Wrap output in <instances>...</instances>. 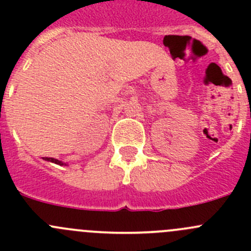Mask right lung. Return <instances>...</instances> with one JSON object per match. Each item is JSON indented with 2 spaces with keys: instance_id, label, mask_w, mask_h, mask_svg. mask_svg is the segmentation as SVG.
I'll return each mask as SVG.
<instances>
[{
  "instance_id": "right-lung-1",
  "label": "right lung",
  "mask_w": 251,
  "mask_h": 251,
  "mask_svg": "<svg viewBox=\"0 0 251 251\" xmlns=\"http://www.w3.org/2000/svg\"><path fill=\"white\" fill-rule=\"evenodd\" d=\"M45 160H47V161H52V163H54V164H58V165H63V163H62V161L57 160V159H53V158H45Z\"/></svg>"
}]
</instances>
